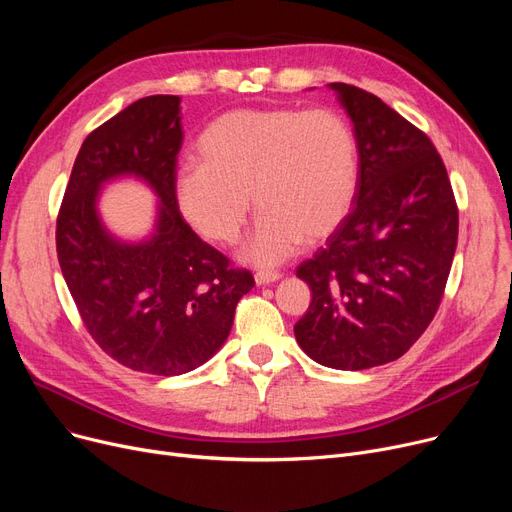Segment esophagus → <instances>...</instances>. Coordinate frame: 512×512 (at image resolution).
<instances>
[{
  "instance_id": "obj_1",
  "label": "esophagus",
  "mask_w": 512,
  "mask_h": 512,
  "mask_svg": "<svg viewBox=\"0 0 512 512\" xmlns=\"http://www.w3.org/2000/svg\"><path fill=\"white\" fill-rule=\"evenodd\" d=\"M280 278H282L280 272H267V270H263V272H257V274H255V282H257L259 286L272 284V282H276V280H280Z\"/></svg>"
}]
</instances>
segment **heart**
Wrapping results in <instances>:
<instances>
[{
  "label": "heart",
  "mask_w": 512,
  "mask_h": 512,
  "mask_svg": "<svg viewBox=\"0 0 512 512\" xmlns=\"http://www.w3.org/2000/svg\"><path fill=\"white\" fill-rule=\"evenodd\" d=\"M197 164L178 172L176 203L203 238L234 245L261 213L242 257L276 265L303 242L330 236L353 207L359 141L330 107H245L215 118L197 139Z\"/></svg>",
  "instance_id": "b5f03b06"
}]
</instances>
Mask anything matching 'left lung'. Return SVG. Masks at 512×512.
<instances>
[{
  "label": "left lung",
  "mask_w": 512,
  "mask_h": 512,
  "mask_svg": "<svg viewBox=\"0 0 512 512\" xmlns=\"http://www.w3.org/2000/svg\"><path fill=\"white\" fill-rule=\"evenodd\" d=\"M355 124V207L326 247L297 267L313 292L294 326L303 351L334 369L405 355L442 303L459 238V207L427 134L378 95L330 83Z\"/></svg>",
  "instance_id": "left-lung-1"
}]
</instances>
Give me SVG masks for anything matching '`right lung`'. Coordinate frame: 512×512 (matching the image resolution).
<instances>
[{
  "label": "right lung",
  "mask_w": 512,
  "mask_h": 512,
  "mask_svg": "<svg viewBox=\"0 0 512 512\" xmlns=\"http://www.w3.org/2000/svg\"><path fill=\"white\" fill-rule=\"evenodd\" d=\"M182 139L180 97L130 103L80 147L56 222L58 261L87 332L105 355L151 375H180L213 357L255 286L182 218ZM124 173L149 181L162 201L156 234L141 246L112 239L94 209L98 186Z\"/></svg>",
  "instance_id": "add662e5"
}]
</instances>
